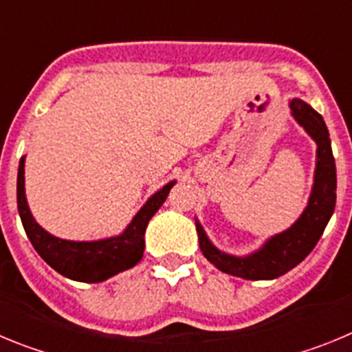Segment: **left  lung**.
I'll return each instance as SVG.
<instances>
[{"label":"left lung","mask_w":352,"mask_h":352,"mask_svg":"<svg viewBox=\"0 0 352 352\" xmlns=\"http://www.w3.org/2000/svg\"><path fill=\"white\" fill-rule=\"evenodd\" d=\"M289 107L294 120L317 144L316 173L309 204L287 231L272 236L259 250L245 257L219 250L210 241L199 220H195L201 252L211 264L227 275L241 276L245 280H272L284 275L314 250L333 214L337 201V169L324 120L300 98H292Z\"/></svg>","instance_id":"1"}]
</instances>
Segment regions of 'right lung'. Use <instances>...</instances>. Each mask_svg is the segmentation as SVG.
Returning <instances> with one entry per match:
<instances>
[{"mask_svg":"<svg viewBox=\"0 0 352 352\" xmlns=\"http://www.w3.org/2000/svg\"><path fill=\"white\" fill-rule=\"evenodd\" d=\"M174 183L176 182H169L160 190L155 192L120 236L98 241H70L49 234L33 219L24 192L23 157L19 162L17 173V208L31 245L51 268L72 280L95 284L133 268L142 259L146 227L158 208L164 204Z\"/></svg>","mask_w":352,"mask_h":352,"instance_id":"1","label":"right lung"}]
</instances>
